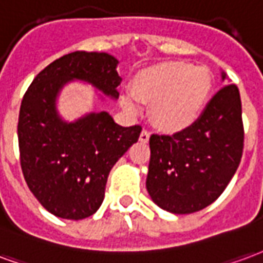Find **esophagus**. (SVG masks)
Here are the masks:
<instances>
[{"instance_id":"esophagus-1","label":"esophagus","mask_w":263,"mask_h":263,"mask_svg":"<svg viewBox=\"0 0 263 263\" xmlns=\"http://www.w3.org/2000/svg\"><path fill=\"white\" fill-rule=\"evenodd\" d=\"M148 140H150V132L143 130V132L140 133V141H141V143H147Z\"/></svg>"}]
</instances>
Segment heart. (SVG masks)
Instances as JSON below:
<instances>
[{"mask_svg": "<svg viewBox=\"0 0 263 263\" xmlns=\"http://www.w3.org/2000/svg\"><path fill=\"white\" fill-rule=\"evenodd\" d=\"M212 74L203 66L168 61L144 68L133 78V91L120 93V105L130 115L143 112L151 102V115L161 129H186L200 118L212 91Z\"/></svg>", "mask_w": 263, "mask_h": 263, "instance_id": "obj_1", "label": "heart"}]
</instances>
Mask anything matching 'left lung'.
I'll return each instance as SVG.
<instances>
[{
  "instance_id": "left-lung-1",
  "label": "left lung",
  "mask_w": 263,
  "mask_h": 263,
  "mask_svg": "<svg viewBox=\"0 0 263 263\" xmlns=\"http://www.w3.org/2000/svg\"><path fill=\"white\" fill-rule=\"evenodd\" d=\"M221 80H227L221 72ZM244 148L241 98L229 84L210 99L196 122L182 132L150 137L145 186L153 202L174 214L208 208L234 176Z\"/></svg>"
}]
</instances>
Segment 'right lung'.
<instances>
[{
  "label": "right lung",
  "mask_w": 263,
  "mask_h": 263,
  "mask_svg": "<svg viewBox=\"0 0 263 263\" xmlns=\"http://www.w3.org/2000/svg\"><path fill=\"white\" fill-rule=\"evenodd\" d=\"M118 64L108 53L74 51L40 71L24 95L18 122L22 172L30 192L57 217L82 220L97 212L109 172L139 140L141 126L122 127L108 112L66 122L57 110V97L71 81L118 99Z\"/></svg>",
  "instance_id": "obj_1"
}]
</instances>
